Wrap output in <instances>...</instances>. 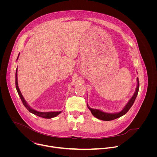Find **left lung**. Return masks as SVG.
Returning a JSON list of instances; mask_svg holds the SVG:
<instances>
[{
	"label": "left lung",
	"instance_id": "8db88e82",
	"mask_svg": "<svg viewBox=\"0 0 157 157\" xmlns=\"http://www.w3.org/2000/svg\"><path fill=\"white\" fill-rule=\"evenodd\" d=\"M138 90H139V80H138V77L137 78V87L135 90L134 95L131 98V100L129 101V102L127 103V105H126L124 108L121 112L117 113H107L105 112H102L98 109H91L88 105H87V106H88V109L90 111L91 113H92V115L95 117L97 118L98 119L104 120V121L113 120L114 119H116L117 118H119V117L124 115L130 109V108L132 107V106L133 105V104L134 103L135 100L136 99V97L138 92Z\"/></svg>",
	"mask_w": 157,
	"mask_h": 157
}]
</instances>
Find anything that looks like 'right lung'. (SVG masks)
I'll list each match as a JSON object with an SVG mask.
<instances>
[{
  "mask_svg": "<svg viewBox=\"0 0 157 157\" xmlns=\"http://www.w3.org/2000/svg\"><path fill=\"white\" fill-rule=\"evenodd\" d=\"M19 57V56H18ZM18 58V57H17ZM16 90L18 92V94L22 101V103L23 104V105L25 106V107L29 111V112L34 114V115H36L40 117H42V118H53V117H55L56 116H57L59 113H61V111L60 112H38V111H36V110H34L32 108H31L28 105V104L26 103V102L25 101V99L23 98V97L22 95L19 90V86H18V83H17V68L16 69Z\"/></svg>",
  "mask_w": 157,
  "mask_h": 157,
  "instance_id": "add662e5",
  "label": "right lung"
}]
</instances>
